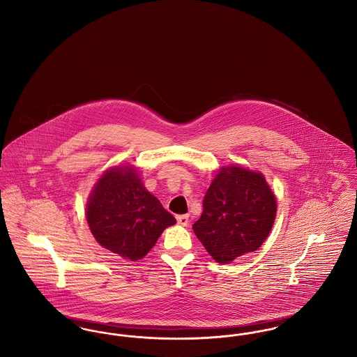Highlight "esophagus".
Returning a JSON list of instances; mask_svg holds the SVG:
<instances>
[{"label": "esophagus", "instance_id": "esophagus-1", "mask_svg": "<svg viewBox=\"0 0 357 357\" xmlns=\"http://www.w3.org/2000/svg\"><path fill=\"white\" fill-rule=\"evenodd\" d=\"M176 221L182 226H187L188 225V215L183 214V215H176Z\"/></svg>", "mask_w": 357, "mask_h": 357}]
</instances>
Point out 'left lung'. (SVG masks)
<instances>
[{
    "instance_id": "left-lung-1",
    "label": "left lung",
    "mask_w": 357,
    "mask_h": 357,
    "mask_svg": "<svg viewBox=\"0 0 357 357\" xmlns=\"http://www.w3.org/2000/svg\"><path fill=\"white\" fill-rule=\"evenodd\" d=\"M275 213V197L261 172L227 166L213 179L192 229L208 255L230 264L265 242Z\"/></svg>"
}]
</instances>
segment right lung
Here are the masks:
<instances>
[{
	"mask_svg": "<svg viewBox=\"0 0 357 357\" xmlns=\"http://www.w3.org/2000/svg\"><path fill=\"white\" fill-rule=\"evenodd\" d=\"M86 222L107 250L137 261L153 248L166 227L176 221L143 186L135 167L105 171L92 188Z\"/></svg>",
	"mask_w": 357,
	"mask_h": 357,
	"instance_id": "add662e5",
	"label": "right lung"
}]
</instances>
